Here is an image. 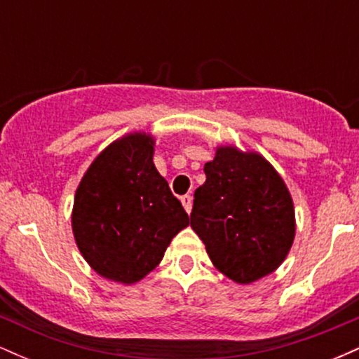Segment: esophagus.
<instances>
[{"label": "esophagus", "instance_id": "34e87169", "mask_svg": "<svg viewBox=\"0 0 359 359\" xmlns=\"http://www.w3.org/2000/svg\"><path fill=\"white\" fill-rule=\"evenodd\" d=\"M180 203H182L185 212H191L192 211V197L191 196H182L180 197Z\"/></svg>", "mask_w": 359, "mask_h": 359}]
</instances>
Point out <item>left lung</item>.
<instances>
[{"label": "left lung", "mask_w": 359, "mask_h": 359, "mask_svg": "<svg viewBox=\"0 0 359 359\" xmlns=\"http://www.w3.org/2000/svg\"><path fill=\"white\" fill-rule=\"evenodd\" d=\"M194 194L191 228L212 265L240 285L275 271L295 238L294 201L285 182L258 151L216 147Z\"/></svg>", "instance_id": "1"}]
</instances>
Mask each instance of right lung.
<instances>
[{"mask_svg": "<svg viewBox=\"0 0 359 359\" xmlns=\"http://www.w3.org/2000/svg\"><path fill=\"white\" fill-rule=\"evenodd\" d=\"M155 138L133 131L93 160L77 185L72 233L101 277L131 285L162 262L172 238L189 226L182 204L154 163Z\"/></svg>", "mask_w": 359, "mask_h": 359, "instance_id": "1", "label": "right lung"}]
</instances>
